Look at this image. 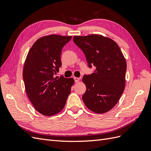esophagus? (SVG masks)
Masks as SVG:
<instances>
[{
  "label": "esophagus",
  "mask_w": 151,
  "mask_h": 151,
  "mask_svg": "<svg viewBox=\"0 0 151 151\" xmlns=\"http://www.w3.org/2000/svg\"><path fill=\"white\" fill-rule=\"evenodd\" d=\"M74 81H75L76 83H77V82L79 81V78H78V77H74Z\"/></svg>",
  "instance_id": "obj_1"
}]
</instances>
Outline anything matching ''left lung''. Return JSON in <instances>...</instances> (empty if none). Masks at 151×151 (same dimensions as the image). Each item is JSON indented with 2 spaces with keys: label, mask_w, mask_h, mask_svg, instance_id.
<instances>
[{
  "label": "left lung",
  "mask_w": 151,
  "mask_h": 151,
  "mask_svg": "<svg viewBox=\"0 0 151 151\" xmlns=\"http://www.w3.org/2000/svg\"><path fill=\"white\" fill-rule=\"evenodd\" d=\"M73 41L85 54L89 67L96 68L83 77V102L94 113H106L115 106L124 91L125 58L117 43L102 35L75 36Z\"/></svg>",
  "instance_id": "obj_1"
}]
</instances>
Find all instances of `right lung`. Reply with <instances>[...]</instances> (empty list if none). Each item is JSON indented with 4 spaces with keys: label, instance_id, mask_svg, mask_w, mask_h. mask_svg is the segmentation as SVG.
Here are the masks:
<instances>
[{
    "label": "right lung",
    "instance_id": "obj_1",
    "mask_svg": "<svg viewBox=\"0 0 151 151\" xmlns=\"http://www.w3.org/2000/svg\"><path fill=\"white\" fill-rule=\"evenodd\" d=\"M71 38L55 35L43 36L27 55L22 72L26 94L36 110L45 116L62 110L74 83L73 78L55 77L62 66V48Z\"/></svg>",
    "mask_w": 151,
    "mask_h": 151
}]
</instances>
